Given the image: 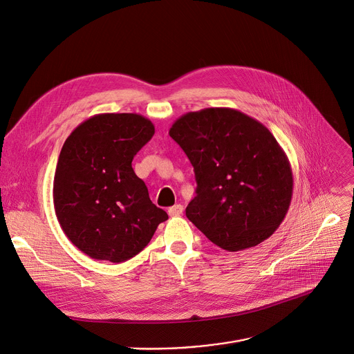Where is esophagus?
<instances>
[{"label":"esophagus","instance_id":"1","mask_svg":"<svg viewBox=\"0 0 354 354\" xmlns=\"http://www.w3.org/2000/svg\"><path fill=\"white\" fill-rule=\"evenodd\" d=\"M183 213V206L182 205H175L168 209L169 216H180Z\"/></svg>","mask_w":354,"mask_h":354}]
</instances>
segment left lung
Returning a JSON list of instances; mask_svg holds the SVG:
<instances>
[{"label":"left lung","mask_w":354,"mask_h":354,"mask_svg":"<svg viewBox=\"0 0 354 354\" xmlns=\"http://www.w3.org/2000/svg\"><path fill=\"white\" fill-rule=\"evenodd\" d=\"M169 136L187 155L196 196L187 218L216 245L240 251L267 240L291 205V164L268 128L234 109L179 117Z\"/></svg>","instance_id":"8db88e82"}]
</instances>
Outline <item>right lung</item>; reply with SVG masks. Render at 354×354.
I'll return each mask as SVG.
<instances>
[{
  "mask_svg": "<svg viewBox=\"0 0 354 354\" xmlns=\"http://www.w3.org/2000/svg\"><path fill=\"white\" fill-rule=\"evenodd\" d=\"M153 133V124L140 114H95L62 147L53 179L55 213L66 237L94 260L133 259L168 218L131 165Z\"/></svg>",
  "mask_w": 354,
  "mask_h": 354,
  "instance_id": "1",
  "label": "right lung"
}]
</instances>
